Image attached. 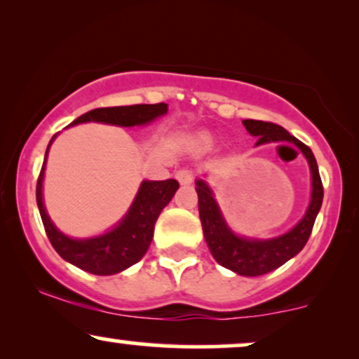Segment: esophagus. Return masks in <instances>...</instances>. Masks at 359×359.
<instances>
[{
    "instance_id": "1",
    "label": "esophagus",
    "mask_w": 359,
    "mask_h": 359,
    "mask_svg": "<svg viewBox=\"0 0 359 359\" xmlns=\"http://www.w3.org/2000/svg\"><path fill=\"white\" fill-rule=\"evenodd\" d=\"M175 179L179 180L182 185H187L194 180V174H192V170H189V168H180V170H177Z\"/></svg>"
}]
</instances>
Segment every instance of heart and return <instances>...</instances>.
<instances>
[{
	"label": "heart",
	"instance_id": "1",
	"mask_svg": "<svg viewBox=\"0 0 359 359\" xmlns=\"http://www.w3.org/2000/svg\"><path fill=\"white\" fill-rule=\"evenodd\" d=\"M203 143H209V138L204 137V138H203Z\"/></svg>",
	"mask_w": 359,
	"mask_h": 359
}]
</instances>
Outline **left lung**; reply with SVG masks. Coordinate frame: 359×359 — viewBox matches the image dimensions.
Returning <instances> with one entry per match:
<instances>
[{
    "label": "left lung",
    "mask_w": 359,
    "mask_h": 359,
    "mask_svg": "<svg viewBox=\"0 0 359 359\" xmlns=\"http://www.w3.org/2000/svg\"><path fill=\"white\" fill-rule=\"evenodd\" d=\"M243 125L250 135L258 138L257 145L270 142H290L297 145L300 151L306 155L312 174V197L306 216L287 234L266 241L236 236L222 219L219 208H217L208 184L204 180L196 182L197 197H199L201 224H203L205 243H208L214 259L224 269L236 271L243 277H258V275H265L282 266L283 263L294 258L306 246L312 228H314L317 212L323 205L324 187L319 175V168H317L316 156L307 145H304L302 142H299L287 130L275 125V123L245 119Z\"/></svg>",
    "instance_id": "8db88e82"
}]
</instances>
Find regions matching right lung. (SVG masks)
<instances>
[{
    "instance_id": "right-lung-1",
    "label": "right lung",
    "mask_w": 359,
    "mask_h": 359,
    "mask_svg": "<svg viewBox=\"0 0 359 359\" xmlns=\"http://www.w3.org/2000/svg\"><path fill=\"white\" fill-rule=\"evenodd\" d=\"M168 106L165 102L158 104H133V106H113V108H97L88 111L72 121L77 123H108L118 126L145 125L156 116L165 114ZM55 138L53 135L50 143ZM48 143V147H50ZM48 151V148H47ZM47 156V155H45ZM45 162L36 180V204L45 233L57 253L67 259L81 270L94 275H113L119 273L128 266L135 265L143 258L154 238V226L162 209L170 203L179 182L174 179L168 180H145L137 194V199L131 204L130 211L113 231L89 240H72L62 234L53 226L50 217L47 216L42 201V180H43Z\"/></svg>"
}]
</instances>
